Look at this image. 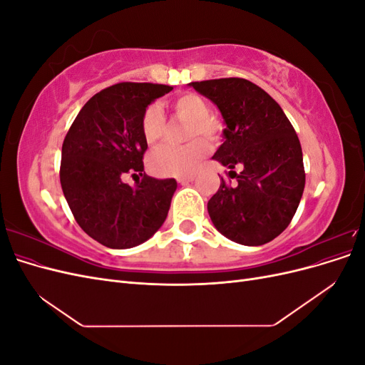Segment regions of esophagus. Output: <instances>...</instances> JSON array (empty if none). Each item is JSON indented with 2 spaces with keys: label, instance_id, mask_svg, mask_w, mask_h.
Returning <instances> with one entry per match:
<instances>
[{
  "label": "esophagus",
  "instance_id": "obj_1",
  "mask_svg": "<svg viewBox=\"0 0 365 365\" xmlns=\"http://www.w3.org/2000/svg\"><path fill=\"white\" fill-rule=\"evenodd\" d=\"M176 181L184 185V184H189V182L195 181V176L193 175H190V176H178V178H176Z\"/></svg>",
  "mask_w": 365,
  "mask_h": 365
}]
</instances>
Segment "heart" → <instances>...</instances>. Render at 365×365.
Here are the masks:
<instances>
[{
  "label": "heart",
  "instance_id": "b5f03b06",
  "mask_svg": "<svg viewBox=\"0 0 365 365\" xmlns=\"http://www.w3.org/2000/svg\"><path fill=\"white\" fill-rule=\"evenodd\" d=\"M173 111L190 123L185 129V138L191 140L204 135L216 140L220 134V123L210 114V106L202 97L196 94H184L175 98L172 103ZM141 132L148 143H155L163 137L164 115L158 105H150L141 117ZM210 145L204 138H195L184 146L164 145L150 153V169L163 176H185L197 170L207 153Z\"/></svg>",
  "mask_w": 365,
  "mask_h": 365
}]
</instances>
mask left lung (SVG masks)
Returning a JSON list of instances; mask_svg holds the SVG:
<instances>
[{
	"label": "left lung",
	"mask_w": 365,
	"mask_h": 365,
	"mask_svg": "<svg viewBox=\"0 0 365 365\" xmlns=\"http://www.w3.org/2000/svg\"><path fill=\"white\" fill-rule=\"evenodd\" d=\"M189 86L212 101L224 118V143L215 152L236 182L220 178L207 204L220 235L247 247L277 237L289 225L304 190L303 152L280 105L260 86L228 77L192 82ZM240 165L237 175L232 169Z\"/></svg>",
	"instance_id": "1"
}]
</instances>
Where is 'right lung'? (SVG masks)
Returning <instances> with one entry per match:
<instances>
[{"label": "right lung", "instance_id": "obj_1", "mask_svg": "<svg viewBox=\"0 0 365 365\" xmlns=\"http://www.w3.org/2000/svg\"><path fill=\"white\" fill-rule=\"evenodd\" d=\"M173 86L123 82L88 101L62 145L61 185L77 224L108 248L137 247L157 233L168 217L176 190L173 178L145 173L148 141L141 117ZM126 173L142 176L135 186Z\"/></svg>", "mask_w": 365, "mask_h": 365}]
</instances>
